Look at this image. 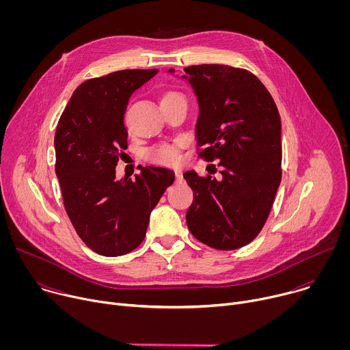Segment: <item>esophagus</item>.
<instances>
[{"mask_svg": "<svg viewBox=\"0 0 350 350\" xmlns=\"http://www.w3.org/2000/svg\"><path fill=\"white\" fill-rule=\"evenodd\" d=\"M174 174H176V181H181L183 180V173L180 170H176Z\"/></svg>", "mask_w": 350, "mask_h": 350, "instance_id": "esophagus-1", "label": "esophagus"}]
</instances>
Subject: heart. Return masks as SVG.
<instances>
[{"instance_id": "1", "label": "heart", "mask_w": 350, "mask_h": 350, "mask_svg": "<svg viewBox=\"0 0 350 350\" xmlns=\"http://www.w3.org/2000/svg\"><path fill=\"white\" fill-rule=\"evenodd\" d=\"M181 96L178 92L176 91H167L161 96V104L169 103L174 98ZM146 157L149 161H152L155 163H161V165H176L180 159L178 155V149L176 145L172 144H162L158 146H154L152 149H149L146 152Z\"/></svg>"}]
</instances>
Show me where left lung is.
I'll use <instances>...</instances> for the list:
<instances>
[{"label":"left lung","instance_id":"left-lung-1","mask_svg":"<svg viewBox=\"0 0 350 350\" xmlns=\"http://www.w3.org/2000/svg\"><path fill=\"white\" fill-rule=\"evenodd\" d=\"M181 79L198 101L199 155L221 166L220 180L184 173L193 191L187 226L211 247L238 249L263 228L281 183L280 113L267 88L247 70L196 65L185 68Z\"/></svg>","mask_w":350,"mask_h":350}]
</instances>
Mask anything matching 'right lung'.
Masks as SVG:
<instances>
[{
	"label": "right lung",
	"mask_w": 350,
	"mask_h": 350,
	"mask_svg": "<svg viewBox=\"0 0 350 350\" xmlns=\"http://www.w3.org/2000/svg\"><path fill=\"white\" fill-rule=\"evenodd\" d=\"M159 70H119L81 83L55 131V173L66 213L83 242L103 256H122L145 237L149 216L174 181L166 167L145 166L135 180L116 178L127 148L123 119L131 94Z\"/></svg>",
	"instance_id": "right-lung-1"
}]
</instances>
